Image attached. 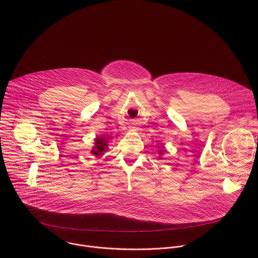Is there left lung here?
<instances>
[{
	"label": "left lung",
	"instance_id": "8db88e82",
	"mask_svg": "<svg viewBox=\"0 0 258 258\" xmlns=\"http://www.w3.org/2000/svg\"><path fill=\"white\" fill-rule=\"evenodd\" d=\"M158 148H159V150H158V154L162 155V153H163L164 151H163V150H161V148H163V146H158Z\"/></svg>",
	"mask_w": 258,
	"mask_h": 258
}]
</instances>
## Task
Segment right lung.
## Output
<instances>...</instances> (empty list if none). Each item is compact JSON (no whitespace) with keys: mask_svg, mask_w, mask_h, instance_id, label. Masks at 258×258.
I'll list each match as a JSON object with an SVG mask.
<instances>
[{"mask_svg":"<svg viewBox=\"0 0 258 258\" xmlns=\"http://www.w3.org/2000/svg\"><path fill=\"white\" fill-rule=\"evenodd\" d=\"M108 143H109V139L106 138L105 136L96 138L91 153L96 157L102 156L103 153L108 150Z\"/></svg>","mask_w":258,"mask_h":258,"instance_id":"obj_1","label":"right lung"}]
</instances>
